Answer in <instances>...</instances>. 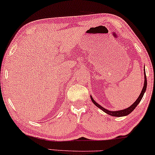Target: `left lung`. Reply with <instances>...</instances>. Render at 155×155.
Here are the masks:
<instances>
[{
    "label": "left lung",
    "instance_id": "obj_1",
    "mask_svg": "<svg viewBox=\"0 0 155 155\" xmlns=\"http://www.w3.org/2000/svg\"><path fill=\"white\" fill-rule=\"evenodd\" d=\"M146 88H147V78H146L145 71H144V87H143V88H142L141 93H140V96H139V97H138L137 100L136 101L134 102V103L132 104L131 106H130V107H129L128 108H127V109H124V110H119V111H110V110H107L104 109V108L102 107L101 105H100L99 104H97V102L95 101V100L92 99V97H90V98H91L92 102H93V103L95 104L97 107H99L100 109H101L102 111H104V112H106V113H107V114H110V115H111V116H114V117H122V116H126V115H127V114H129L130 113H131V112L134 110V108H135L137 106V104L140 103V102L141 101L142 97H143L144 92L146 91Z\"/></svg>",
    "mask_w": 155,
    "mask_h": 155
}]
</instances>
